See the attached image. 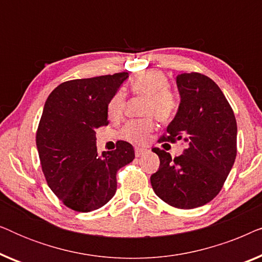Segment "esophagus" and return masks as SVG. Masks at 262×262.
Here are the masks:
<instances>
[{
  "label": "esophagus",
  "instance_id": "esophagus-1",
  "mask_svg": "<svg viewBox=\"0 0 262 262\" xmlns=\"http://www.w3.org/2000/svg\"><path fill=\"white\" fill-rule=\"evenodd\" d=\"M145 152H146V149H143V148H136L135 150L136 157H142Z\"/></svg>",
  "mask_w": 262,
  "mask_h": 262
}]
</instances>
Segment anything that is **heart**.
<instances>
[{"instance_id":"1","label":"heart","mask_w":262,"mask_h":262,"mask_svg":"<svg viewBox=\"0 0 262 262\" xmlns=\"http://www.w3.org/2000/svg\"><path fill=\"white\" fill-rule=\"evenodd\" d=\"M131 91L135 95L145 96L143 103V114L154 116L157 120L167 123L171 120L179 108V101L175 93L169 88V80L163 73L148 70L137 75L131 81ZM126 106V96L124 92H117L110 99L107 114L112 120L120 119ZM151 117L141 120H132L120 131V138L134 144H142L148 135L154 130Z\"/></svg>"}]
</instances>
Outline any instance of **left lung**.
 <instances>
[{
	"mask_svg": "<svg viewBox=\"0 0 262 262\" xmlns=\"http://www.w3.org/2000/svg\"><path fill=\"white\" fill-rule=\"evenodd\" d=\"M180 106L160 141L185 144L171 159L160 148V168L151 175L154 192L178 209H194L211 202L223 187L237 154V124L230 103L210 77L199 73L178 75Z\"/></svg>",
	"mask_w": 262,
	"mask_h": 262,
	"instance_id": "8db88e82",
	"label": "left lung"
}]
</instances>
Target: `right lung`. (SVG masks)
<instances>
[{
	"mask_svg": "<svg viewBox=\"0 0 262 262\" xmlns=\"http://www.w3.org/2000/svg\"><path fill=\"white\" fill-rule=\"evenodd\" d=\"M127 73L60 83L49 95L35 142L42 173L64 205L91 212L105 205L117 191V171L135 159L130 143L98 155L95 128L108 125L107 105Z\"/></svg>",
	"mask_w": 262,
	"mask_h": 262,
	"instance_id": "obj_1",
	"label": "right lung"
}]
</instances>
